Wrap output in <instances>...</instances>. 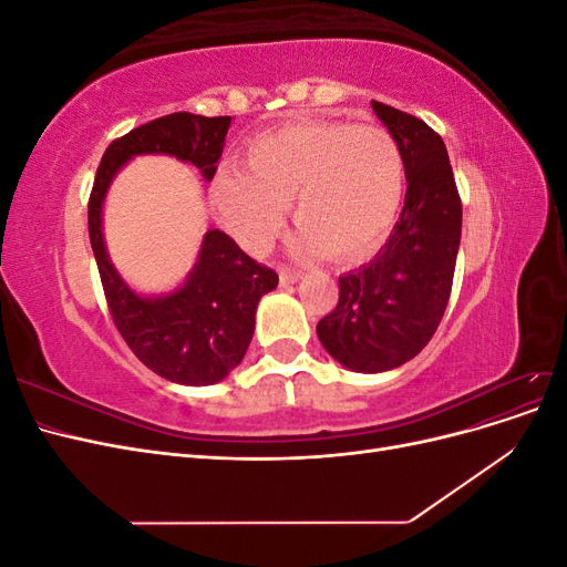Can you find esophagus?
I'll return each mask as SVG.
<instances>
[{
    "label": "esophagus",
    "instance_id": "obj_1",
    "mask_svg": "<svg viewBox=\"0 0 567 567\" xmlns=\"http://www.w3.org/2000/svg\"><path fill=\"white\" fill-rule=\"evenodd\" d=\"M279 279H281V286H290V284H298L300 281V274L293 271V269H288V267H281Z\"/></svg>",
    "mask_w": 567,
    "mask_h": 567
}]
</instances>
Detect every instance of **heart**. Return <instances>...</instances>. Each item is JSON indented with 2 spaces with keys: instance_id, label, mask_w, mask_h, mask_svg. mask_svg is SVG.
<instances>
[{
  "instance_id": "obj_1",
  "label": "heart",
  "mask_w": 567,
  "mask_h": 567,
  "mask_svg": "<svg viewBox=\"0 0 567 567\" xmlns=\"http://www.w3.org/2000/svg\"><path fill=\"white\" fill-rule=\"evenodd\" d=\"M210 194L221 225L252 255L274 246L290 205L300 257L329 252L357 262L379 250L398 221L404 156L379 125L300 120L255 136L244 167L221 165Z\"/></svg>"
}]
</instances>
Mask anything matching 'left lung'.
<instances>
[{"label": "left lung", "instance_id": "left-lung-1", "mask_svg": "<svg viewBox=\"0 0 567 567\" xmlns=\"http://www.w3.org/2000/svg\"><path fill=\"white\" fill-rule=\"evenodd\" d=\"M371 106L402 148L404 208L379 255L338 279L336 310L317 323L326 352L362 373L398 369L427 346L447 310L461 241V198L440 134L381 101Z\"/></svg>", "mask_w": 567, "mask_h": 567}]
</instances>
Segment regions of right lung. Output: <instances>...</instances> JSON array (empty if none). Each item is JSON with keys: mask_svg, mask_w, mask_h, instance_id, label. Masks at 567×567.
Instances as JSON below:
<instances>
[{"mask_svg": "<svg viewBox=\"0 0 567 567\" xmlns=\"http://www.w3.org/2000/svg\"><path fill=\"white\" fill-rule=\"evenodd\" d=\"M231 117L169 113L115 140L101 158L90 196V241L115 329L153 373L179 385H213L241 364L255 333L257 302L277 288L279 274L255 262L231 236L210 229L186 281L163 296H140L115 271L106 252L101 213L117 169L134 156L165 153L217 173Z\"/></svg>", "mask_w": 567, "mask_h": 567, "instance_id": "obj_1", "label": "right lung"}]
</instances>
